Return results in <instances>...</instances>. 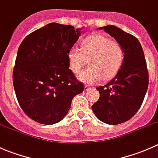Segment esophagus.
I'll return each instance as SVG.
<instances>
[{"instance_id":"esophagus-1","label":"esophagus","mask_w":158,"mask_h":158,"mask_svg":"<svg viewBox=\"0 0 158 158\" xmlns=\"http://www.w3.org/2000/svg\"><path fill=\"white\" fill-rule=\"evenodd\" d=\"M90 88H92V86H89V85H85V91H88Z\"/></svg>"}]
</instances>
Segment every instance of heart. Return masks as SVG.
Segmentation results:
<instances>
[{"instance_id":"obj_1","label":"heart","mask_w":158,"mask_h":158,"mask_svg":"<svg viewBox=\"0 0 158 158\" xmlns=\"http://www.w3.org/2000/svg\"><path fill=\"white\" fill-rule=\"evenodd\" d=\"M122 46L102 34H92L81 43V49L73 47L67 53L69 69L78 74L89 60V67L78 76V79L92 84L100 79L109 80L117 75L124 62Z\"/></svg>"}]
</instances>
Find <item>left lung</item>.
Wrapping results in <instances>:
<instances>
[{"instance_id":"obj_1","label":"left lung","mask_w":158,"mask_h":158,"mask_svg":"<svg viewBox=\"0 0 158 158\" xmlns=\"http://www.w3.org/2000/svg\"><path fill=\"white\" fill-rule=\"evenodd\" d=\"M122 46L124 62L115 76L104 86H98L100 97L92 105L101 122L118 125L131 118L141 107L148 87V72L142 47L135 36L113 25L99 27Z\"/></svg>"}]
</instances>
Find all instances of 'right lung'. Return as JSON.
Returning a JSON list of instances; mask_svg holds the SVG:
<instances>
[{
  "mask_svg": "<svg viewBox=\"0 0 158 158\" xmlns=\"http://www.w3.org/2000/svg\"><path fill=\"white\" fill-rule=\"evenodd\" d=\"M82 28L50 23L24 38L17 51L13 83L17 101L35 122L53 125L71 108L73 98L84 90L69 69L67 53Z\"/></svg>",
  "mask_w": 158,
  "mask_h": 158,
  "instance_id": "obj_1",
  "label": "right lung"
}]
</instances>
